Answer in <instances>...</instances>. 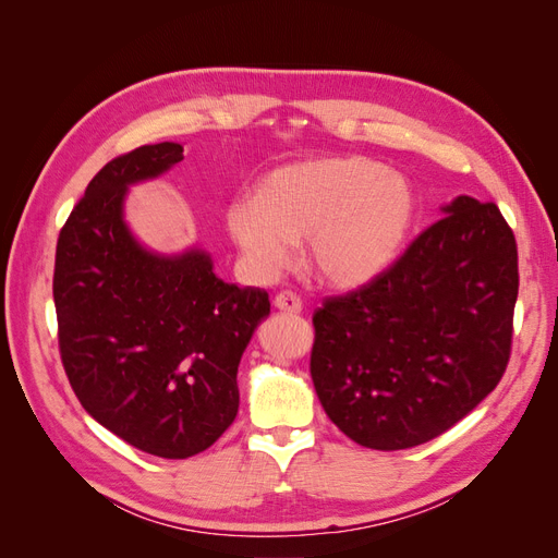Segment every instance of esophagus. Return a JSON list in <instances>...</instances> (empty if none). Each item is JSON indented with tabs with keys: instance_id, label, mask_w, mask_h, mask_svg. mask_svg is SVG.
<instances>
[{
	"instance_id": "esophagus-1",
	"label": "esophagus",
	"mask_w": 558,
	"mask_h": 558,
	"mask_svg": "<svg viewBox=\"0 0 558 558\" xmlns=\"http://www.w3.org/2000/svg\"><path fill=\"white\" fill-rule=\"evenodd\" d=\"M274 306L284 313H299L302 311V299H299L294 292H278L274 299Z\"/></svg>"
}]
</instances>
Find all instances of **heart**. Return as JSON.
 <instances>
[{
	"instance_id": "heart-1",
	"label": "heart",
	"mask_w": 558,
	"mask_h": 558,
	"mask_svg": "<svg viewBox=\"0 0 558 558\" xmlns=\"http://www.w3.org/2000/svg\"><path fill=\"white\" fill-rule=\"evenodd\" d=\"M415 214L405 177L367 157H327L270 171L256 197L228 205L226 226L259 274L288 266L294 242L308 240L323 280L359 288L398 259Z\"/></svg>"
}]
</instances>
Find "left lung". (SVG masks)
<instances>
[{"mask_svg": "<svg viewBox=\"0 0 558 558\" xmlns=\"http://www.w3.org/2000/svg\"><path fill=\"white\" fill-rule=\"evenodd\" d=\"M363 288L313 313L311 377L341 432L373 450L446 434L502 379L519 296L517 238L460 195Z\"/></svg>", "mask_w": 558, "mask_h": 558, "instance_id": "left-lung-1", "label": "left lung"}]
</instances>
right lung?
<instances>
[{
	"mask_svg": "<svg viewBox=\"0 0 558 558\" xmlns=\"http://www.w3.org/2000/svg\"><path fill=\"white\" fill-rule=\"evenodd\" d=\"M183 160L153 143L110 160L56 245L59 349L82 408L130 446L185 460L233 424L238 365L268 313L266 290L223 282L209 254L141 247L122 217L126 189Z\"/></svg>",
	"mask_w": 558,
	"mask_h": 558,
	"instance_id": "add662e5",
	"label": "right lung"
}]
</instances>
